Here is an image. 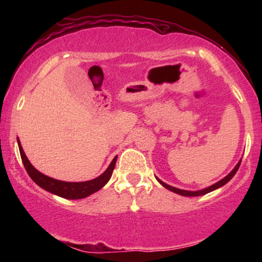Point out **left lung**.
Returning <instances> with one entry per match:
<instances>
[{"label":"left lung","mask_w":262,"mask_h":262,"mask_svg":"<svg viewBox=\"0 0 262 262\" xmlns=\"http://www.w3.org/2000/svg\"><path fill=\"white\" fill-rule=\"evenodd\" d=\"M241 163H242V161L237 164L236 167H234L233 170H232L231 172H230V173H229L227 177H225V178H223L222 180H220L219 183H216V184H214L212 186H210V187H207V188L202 189V190H196V192H190V190H184V189H179V188L172 187V186L167 185V184H165V183H163V181H162V180H159L158 178H157V180L159 181V184H161L162 186H164V187H165V188H167L168 190H171V192H174V193H177V194L184 195V196H200V195H205V194H207V193L211 192V190H214V189H217V188L222 187V186L227 184L228 181L231 180V179H232V177H233L234 174H236V172L238 171L239 166H241Z\"/></svg>","instance_id":"obj_1"}]
</instances>
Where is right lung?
<instances>
[{
    "mask_svg": "<svg viewBox=\"0 0 262 262\" xmlns=\"http://www.w3.org/2000/svg\"><path fill=\"white\" fill-rule=\"evenodd\" d=\"M18 147H19L21 162H23L25 170L29 173L30 178L32 179L38 186H40L41 188L47 190V192L55 194L57 196L69 199V200H76V199L86 198L92 193L99 190L101 187H104V186L107 184V181L110 180L111 177H112L113 170L115 167V163H117V158H118V156H115L113 158V161L110 164L107 170H106L103 174L99 176L98 178L89 180V181H82V183H67V181H61V180L50 178V177L42 174L41 172L35 170V168L32 166V164L29 162V159L26 158L25 154L23 151V148H21V145L19 143V140H18Z\"/></svg>",
    "mask_w": 262,
    "mask_h": 262,
    "instance_id": "1",
    "label": "right lung"
}]
</instances>
